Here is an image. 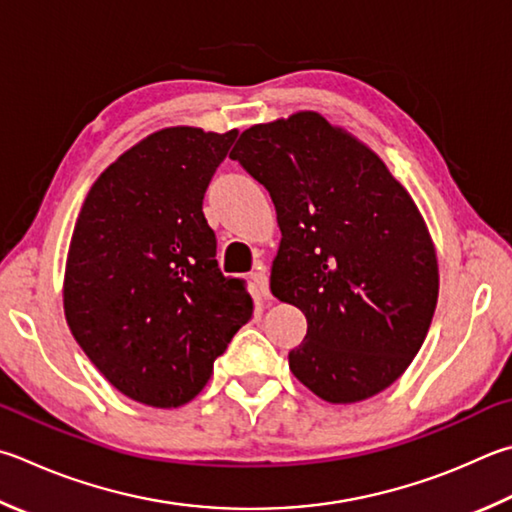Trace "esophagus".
I'll return each instance as SVG.
<instances>
[{"instance_id":"34e87169","label":"esophagus","mask_w":512,"mask_h":512,"mask_svg":"<svg viewBox=\"0 0 512 512\" xmlns=\"http://www.w3.org/2000/svg\"><path fill=\"white\" fill-rule=\"evenodd\" d=\"M250 277H253V282H255L259 293H262L264 297H271V286H268V273H266L264 264H257V268L250 273Z\"/></svg>"}]
</instances>
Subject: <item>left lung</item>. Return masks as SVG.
<instances>
[{
	"label": "left lung",
	"mask_w": 512,
	"mask_h": 512,
	"mask_svg": "<svg viewBox=\"0 0 512 512\" xmlns=\"http://www.w3.org/2000/svg\"><path fill=\"white\" fill-rule=\"evenodd\" d=\"M230 159L275 203L271 291L306 315L288 353L295 378L329 403L383 392L421 349L439 297L412 197L369 147L313 111L246 129Z\"/></svg>",
	"instance_id": "left-lung-1"
}]
</instances>
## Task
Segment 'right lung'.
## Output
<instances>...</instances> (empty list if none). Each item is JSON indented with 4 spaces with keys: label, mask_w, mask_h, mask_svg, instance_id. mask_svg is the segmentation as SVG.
<instances>
[{
    "label": "right lung",
    "mask_w": 512,
    "mask_h": 512,
    "mask_svg": "<svg viewBox=\"0 0 512 512\" xmlns=\"http://www.w3.org/2000/svg\"><path fill=\"white\" fill-rule=\"evenodd\" d=\"M237 129L156 132L98 176L73 230L64 313L118 392L150 407L192 401L253 315L246 282L217 264L203 197Z\"/></svg>",
    "instance_id": "right-lung-1"
}]
</instances>
